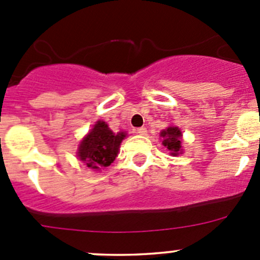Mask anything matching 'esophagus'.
Masks as SVG:
<instances>
[{"label":"esophagus","instance_id":"esophagus-1","mask_svg":"<svg viewBox=\"0 0 260 260\" xmlns=\"http://www.w3.org/2000/svg\"><path fill=\"white\" fill-rule=\"evenodd\" d=\"M136 132H137L138 135H141V136H146L147 135V128L146 127H140V128H137V129H136Z\"/></svg>","mask_w":260,"mask_h":260}]
</instances>
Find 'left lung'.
<instances>
[{"label":"left lung","mask_w":260,"mask_h":260,"mask_svg":"<svg viewBox=\"0 0 260 260\" xmlns=\"http://www.w3.org/2000/svg\"><path fill=\"white\" fill-rule=\"evenodd\" d=\"M162 137V145L166 147L172 156L182 153V146H181V140H182V132L179 127L170 125L169 128L164 129L159 135Z\"/></svg>","instance_id":"obj_1"}]
</instances>
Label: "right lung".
<instances>
[{
  "label": "right lung",
  "instance_id": "right-lung-1",
  "mask_svg": "<svg viewBox=\"0 0 260 260\" xmlns=\"http://www.w3.org/2000/svg\"><path fill=\"white\" fill-rule=\"evenodd\" d=\"M125 136V132L114 133L106 122L98 120L78 147V158L94 171L111 166Z\"/></svg>",
  "mask_w": 260,
  "mask_h": 260
}]
</instances>
